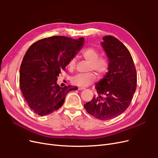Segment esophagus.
Returning a JSON list of instances; mask_svg holds the SVG:
<instances>
[{
  "mask_svg": "<svg viewBox=\"0 0 158 158\" xmlns=\"http://www.w3.org/2000/svg\"><path fill=\"white\" fill-rule=\"evenodd\" d=\"M85 89V88H84V87H78V90H83V89Z\"/></svg>",
  "mask_w": 158,
  "mask_h": 158,
  "instance_id": "1",
  "label": "esophagus"
}]
</instances>
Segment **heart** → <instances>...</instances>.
<instances>
[{
    "mask_svg": "<svg viewBox=\"0 0 158 158\" xmlns=\"http://www.w3.org/2000/svg\"><path fill=\"white\" fill-rule=\"evenodd\" d=\"M83 58L89 62L88 70H94L96 74L102 77L109 70V63L105 56H99V52L93 47H88L82 52ZM76 60L75 58H71L69 61L67 66L69 70H73L76 67ZM96 80V76L93 73L86 74H78L74 76L71 80V82L75 85L80 87H86L94 83Z\"/></svg>",
    "mask_w": 158,
    "mask_h": 158,
    "instance_id": "obj_1",
    "label": "heart"
}]
</instances>
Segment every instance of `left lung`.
<instances>
[{"instance_id":"left-lung-1","label":"left lung","mask_w":158,"mask_h":158,"mask_svg":"<svg viewBox=\"0 0 158 158\" xmlns=\"http://www.w3.org/2000/svg\"><path fill=\"white\" fill-rule=\"evenodd\" d=\"M109 71L95 84L97 95L84 105L95 118L107 121L120 115L130 106L136 89L137 75L132 56L123 43L111 35L103 37Z\"/></svg>"}]
</instances>
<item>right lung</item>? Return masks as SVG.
Listing matches in <instances>:
<instances>
[{"mask_svg": "<svg viewBox=\"0 0 158 158\" xmlns=\"http://www.w3.org/2000/svg\"><path fill=\"white\" fill-rule=\"evenodd\" d=\"M84 38L64 36L44 38L33 44L23 56L20 69V87L33 112L44 116L58 110L65 97L77 87L61 88L56 84L61 70L82 48Z\"/></svg>", "mask_w": 158, "mask_h": 158, "instance_id": "add662e5", "label": "right lung"}]
</instances>
